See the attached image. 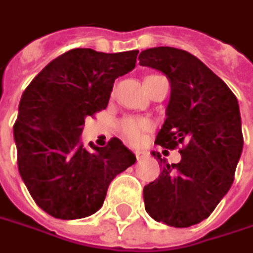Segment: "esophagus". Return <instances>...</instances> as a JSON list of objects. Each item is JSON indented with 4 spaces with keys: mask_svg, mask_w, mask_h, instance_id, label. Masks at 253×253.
I'll list each match as a JSON object with an SVG mask.
<instances>
[{
    "mask_svg": "<svg viewBox=\"0 0 253 253\" xmlns=\"http://www.w3.org/2000/svg\"><path fill=\"white\" fill-rule=\"evenodd\" d=\"M135 156H136V159L140 162V160H143L145 157H147V153L146 152H143V150H136V152H135Z\"/></svg>",
    "mask_w": 253,
    "mask_h": 253,
    "instance_id": "34e87169",
    "label": "esophagus"
}]
</instances>
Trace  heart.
Returning a JSON list of instances; mask_svg holds the SVG:
<instances>
[{
  "instance_id": "heart-1",
  "label": "heart",
  "mask_w": 253,
  "mask_h": 253,
  "mask_svg": "<svg viewBox=\"0 0 253 253\" xmlns=\"http://www.w3.org/2000/svg\"><path fill=\"white\" fill-rule=\"evenodd\" d=\"M154 76L157 75L147 76L146 79H150ZM150 128H152V123L149 120H145V118H126L121 124L123 133L125 135V138L130 140L132 143H139L143 138V133L147 132Z\"/></svg>"
}]
</instances>
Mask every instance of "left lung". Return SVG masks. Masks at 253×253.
<instances>
[{"instance_id": "1", "label": "left lung", "mask_w": 253, "mask_h": 253, "mask_svg": "<svg viewBox=\"0 0 253 253\" xmlns=\"http://www.w3.org/2000/svg\"><path fill=\"white\" fill-rule=\"evenodd\" d=\"M139 65L160 71L171 84L166 121L156 142L179 150L181 162L163 166L143 188L150 217L171 227H191L208 218L231 188L244 138L238 100L201 59L184 50L154 47L139 54Z\"/></svg>"}]
</instances>
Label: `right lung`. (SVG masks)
Returning <instances> with one entry per match:
<instances>
[{
    "instance_id": "right-lung-1",
    "label": "right lung",
    "mask_w": 253,
    "mask_h": 253,
    "mask_svg": "<svg viewBox=\"0 0 253 253\" xmlns=\"http://www.w3.org/2000/svg\"><path fill=\"white\" fill-rule=\"evenodd\" d=\"M138 52L74 48L52 59L23 91L13 125L18 169L37 206L52 217L96 213L111 181L136 162L120 139L86 147L81 135L84 118L106 108L114 81L135 68Z\"/></svg>"
}]
</instances>
